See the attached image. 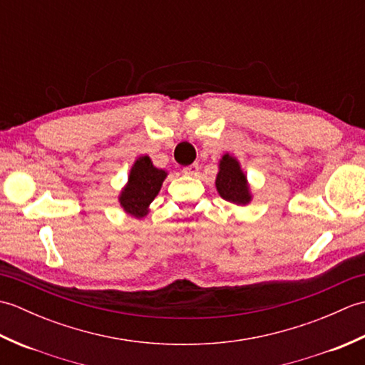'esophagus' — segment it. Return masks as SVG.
Here are the masks:
<instances>
[{"label":"esophagus","mask_w":365,"mask_h":365,"mask_svg":"<svg viewBox=\"0 0 365 365\" xmlns=\"http://www.w3.org/2000/svg\"><path fill=\"white\" fill-rule=\"evenodd\" d=\"M197 173H199V165H197V163H192V165L183 168V174H187V175H196Z\"/></svg>","instance_id":"esophagus-1"}]
</instances>
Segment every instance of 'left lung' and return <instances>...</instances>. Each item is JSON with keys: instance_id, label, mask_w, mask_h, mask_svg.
Listing matches in <instances>:
<instances>
[{"instance_id": "1", "label": "left lung", "mask_w": 365, "mask_h": 365, "mask_svg": "<svg viewBox=\"0 0 365 365\" xmlns=\"http://www.w3.org/2000/svg\"><path fill=\"white\" fill-rule=\"evenodd\" d=\"M220 170L216 174V190L220 196L235 205H247L252 200L250 183L243 173L240 161L229 153H224L220 160Z\"/></svg>"}]
</instances>
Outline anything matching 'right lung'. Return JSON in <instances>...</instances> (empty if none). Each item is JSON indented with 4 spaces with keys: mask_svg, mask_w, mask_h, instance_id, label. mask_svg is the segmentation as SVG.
Wrapping results in <instances>:
<instances>
[{
    "mask_svg": "<svg viewBox=\"0 0 365 365\" xmlns=\"http://www.w3.org/2000/svg\"><path fill=\"white\" fill-rule=\"evenodd\" d=\"M166 177V170L155 168L150 157H138L130 169L128 182L119 195V204L123 212L138 220L144 218Z\"/></svg>",
    "mask_w": 365,
    "mask_h": 365,
    "instance_id": "add662e5",
    "label": "right lung"
}]
</instances>
